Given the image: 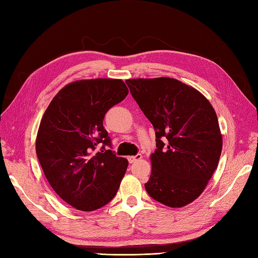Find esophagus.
<instances>
[{"instance_id": "1", "label": "esophagus", "mask_w": 258, "mask_h": 258, "mask_svg": "<svg viewBox=\"0 0 258 258\" xmlns=\"http://www.w3.org/2000/svg\"><path fill=\"white\" fill-rule=\"evenodd\" d=\"M142 156L141 154H138V155H135V156H128L127 157V160H128V162L132 164V163H135V162H138V161H141L142 160Z\"/></svg>"}]
</instances>
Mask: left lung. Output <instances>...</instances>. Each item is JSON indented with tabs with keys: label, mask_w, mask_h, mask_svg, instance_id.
Listing matches in <instances>:
<instances>
[{
	"label": "left lung",
	"mask_w": 258,
	"mask_h": 258,
	"mask_svg": "<svg viewBox=\"0 0 258 258\" xmlns=\"http://www.w3.org/2000/svg\"><path fill=\"white\" fill-rule=\"evenodd\" d=\"M156 135L145 189L155 201L183 207L195 201L220 161L223 138L210 101L176 79L126 80Z\"/></svg>",
	"instance_id": "8db88e82"
}]
</instances>
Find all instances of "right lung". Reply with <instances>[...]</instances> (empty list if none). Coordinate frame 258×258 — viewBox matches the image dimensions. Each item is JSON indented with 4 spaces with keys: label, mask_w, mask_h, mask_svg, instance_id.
I'll use <instances>...</instances> for the list:
<instances>
[{
    "label": "right lung",
    "mask_w": 258,
    "mask_h": 258,
    "mask_svg": "<svg viewBox=\"0 0 258 258\" xmlns=\"http://www.w3.org/2000/svg\"><path fill=\"white\" fill-rule=\"evenodd\" d=\"M127 94L122 80L75 81L53 97L43 115L35 142L38 162L55 193L76 210H98L117 193L128 162L105 150L111 140L103 119Z\"/></svg>",
    "instance_id": "add662e5"
}]
</instances>
